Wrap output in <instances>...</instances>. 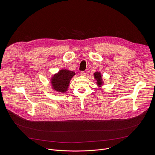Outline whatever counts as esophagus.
Masks as SVG:
<instances>
[{"mask_svg":"<svg viewBox=\"0 0 155 155\" xmlns=\"http://www.w3.org/2000/svg\"><path fill=\"white\" fill-rule=\"evenodd\" d=\"M80 75H82V76H85V75H86V73H85L84 72L82 71V72H81Z\"/></svg>","mask_w":155,"mask_h":155,"instance_id":"34e87169","label":"esophagus"}]
</instances>
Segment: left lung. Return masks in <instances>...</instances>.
Here are the masks:
<instances>
[{"label": "left lung", "mask_w": 155, "mask_h": 155, "mask_svg": "<svg viewBox=\"0 0 155 155\" xmlns=\"http://www.w3.org/2000/svg\"><path fill=\"white\" fill-rule=\"evenodd\" d=\"M94 77L95 78V80L96 81V83L97 85L98 86V87H101L102 86V85L104 84V82L102 80V75L101 73L100 72H96L94 74Z\"/></svg>", "instance_id": "left-lung-1"}]
</instances>
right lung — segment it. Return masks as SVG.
<instances>
[{
	"mask_svg": "<svg viewBox=\"0 0 155 155\" xmlns=\"http://www.w3.org/2000/svg\"><path fill=\"white\" fill-rule=\"evenodd\" d=\"M75 75V73L74 71L68 69L60 70L50 78L53 90L57 93H65L68 90L71 80Z\"/></svg>",
	"mask_w": 155,
	"mask_h": 155,
	"instance_id": "1",
	"label": "right lung"
}]
</instances>
